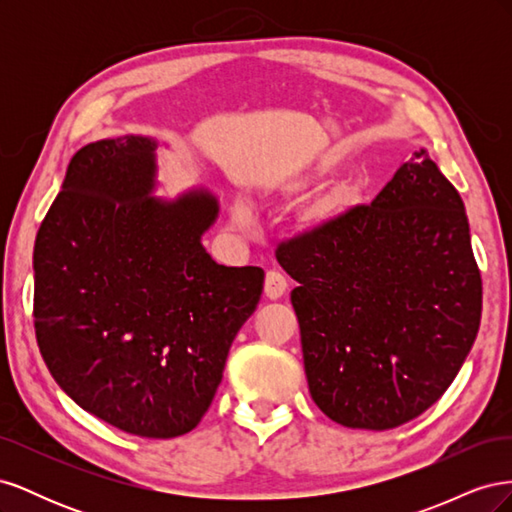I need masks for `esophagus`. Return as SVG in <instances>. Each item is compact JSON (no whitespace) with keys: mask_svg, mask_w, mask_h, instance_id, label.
<instances>
[{"mask_svg":"<svg viewBox=\"0 0 512 512\" xmlns=\"http://www.w3.org/2000/svg\"><path fill=\"white\" fill-rule=\"evenodd\" d=\"M286 288H288V282H286V277L280 271H267V275H265V294H267V299L275 301V299L284 297Z\"/></svg>","mask_w":512,"mask_h":512,"instance_id":"esophagus-1","label":"esophagus"}]
</instances>
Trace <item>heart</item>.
Wrapping results in <instances>:
<instances>
[{
  "mask_svg": "<svg viewBox=\"0 0 512 512\" xmlns=\"http://www.w3.org/2000/svg\"><path fill=\"white\" fill-rule=\"evenodd\" d=\"M307 185H309V177H303V175L292 177V179H286V181H284V192L297 194V192L305 190ZM344 200H346V198H344L342 194H337V196H333V198H329V200H324L322 205H318V207L314 209V218H316L318 222H329V220H333L335 215L339 213V209H342ZM230 218H232V222H235L237 226L250 228V226L256 222L254 205H252L247 198H241V196L235 198V200H232V203H230Z\"/></svg>",
  "mask_w": 512,
  "mask_h": 512,
  "instance_id": "b5f03b06",
  "label": "heart"
}]
</instances>
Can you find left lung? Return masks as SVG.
Masks as SVG:
<instances>
[{
    "instance_id": "1",
    "label": "left lung",
    "mask_w": 512,
    "mask_h": 512,
    "mask_svg": "<svg viewBox=\"0 0 512 512\" xmlns=\"http://www.w3.org/2000/svg\"><path fill=\"white\" fill-rule=\"evenodd\" d=\"M275 256L299 282L305 376L331 421L393 429L444 395L476 339L483 284L463 200L425 149L371 205Z\"/></svg>"
}]
</instances>
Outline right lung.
Instances as JSON below:
<instances>
[{"mask_svg":"<svg viewBox=\"0 0 512 512\" xmlns=\"http://www.w3.org/2000/svg\"><path fill=\"white\" fill-rule=\"evenodd\" d=\"M158 138L85 145L34 245V318L51 376L83 410L141 438L192 431L260 301L265 271L224 267L203 235L207 188L156 196Z\"/></svg>","mask_w":512,"mask_h":512,"instance_id":"add662e5","label":"right lung"}]
</instances>
